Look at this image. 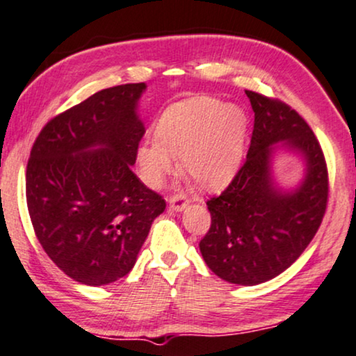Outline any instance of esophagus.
<instances>
[{
    "mask_svg": "<svg viewBox=\"0 0 356 356\" xmlns=\"http://www.w3.org/2000/svg\"><path fill=\"white\" fill-rule=\"evenodd\" d=\"M186 204H188V201L183 195H175V196H171V198H170V209H171V211H177V213L183 211V209L186 208Z\"/></svg>",
    "mask_w": 356,
    "mask_h": 356,
    "instance_id": "34e87169",
    "label": "esophagus"
}]
</instances>
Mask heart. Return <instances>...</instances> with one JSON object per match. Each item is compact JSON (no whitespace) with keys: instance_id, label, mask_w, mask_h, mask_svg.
<instances>
[{"instance_id":"obj_1","label":"heart","mask_w":356,"mask_h":356,"mask_svg":"<svg viewBox=\"0 0 356 356\" xmlns=\"http://www.w3.org/2000/svg\"><path fill=\"white\" fill-rule=\"evenodd\" d=\"M249 117L243 107L196 95L165 108L156 122V138L135 150L138 175L145 185L160 188L181 170L201 190L214 191L234 178L244 156Z\"/></svg>"}]
</instances>
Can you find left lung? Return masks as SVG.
Returning a JSON list of instances; mask_svg holds the SVG:
<instances>
[{"label":"left lung","mask_w":356,"mask_h":356,"mask_svg":"<svg viewBox=\"0 0 356 356\" xmlns=\"http://www.w3.org/2000/svg\"><path fill=\"white\" fill-rule=\"evenodd\" d=\"M254 111L248 158L231 185L208 201L211 227L201 239L206 266L238 285L277 277L314 239L328 198L327 165L307 122L289 105L245 90ZM299 156L305 175L296 187L278 185L275 153Z\"/></svg>","instance_id":"obj_1"}]
</instances>
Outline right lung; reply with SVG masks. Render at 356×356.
Listing matches in <instances>:
<instances>
[{
	"mask_svg": "<svg viewBox=\"0 0 356 356\" xmlns=\"http://www.w3.org/2000/svg\"><path fill=\"white\" fill-rule=\"evenodd\" d=\"M147 84L104 89L52 118L33 145L26 200L39 243L64 274L105 285L129 274L165 211L131 171Z\"/></svg>",
	"mask_w": 356,
	"mask_h": 356,
	"instance_id": "1",
	"label": "right lung"
}]
</instances>
